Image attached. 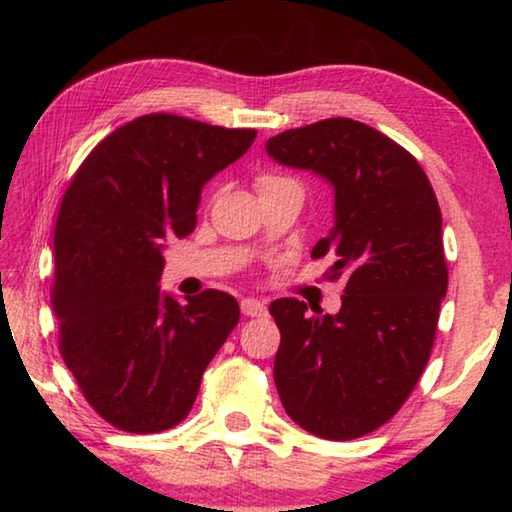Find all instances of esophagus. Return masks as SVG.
<instances>
[{"instance_id": "esophagus-1", "label": "esophagus", "mask_w": 512, "mask_h": 512, "mask_svg": "<svg viewBox=\"0 0 512 512\" xmlns=\"http://www.w3.org/2000/svg\"><path fill=\"white\" fill-rule=\"evenodd\" d=\"M241 311H244V314L250 318L266 316V302L257 300V298H244L241 300Z\"/></svg>"}]
</instances>
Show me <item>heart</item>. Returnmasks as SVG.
Masks as SVG:
<instances>
[{
  "label": "heart",
  "instance_id": "heart-1",
  "mask_svg": "<svg viewBox=\"0 0 512 512\" xmlns=\"http://www.w3.org/2000/svg\"><path fill=\"white\" fill-rule=\"evenodd\" d=\"M287 183H293V180L282 178V176H262L257 180V189H259V192H264V189H271V187H277V185H287Z\"/></svg>",
  "mask_w": 512,
  "mask_h": 512
}]
</instances>
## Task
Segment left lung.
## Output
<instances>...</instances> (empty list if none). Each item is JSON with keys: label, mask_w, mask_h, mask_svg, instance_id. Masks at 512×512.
I'll use <instances>...</instances> for the list:
<instances>
[{"label": "left lung", "mask_w": 512, "mask_h": 512, "mask_svg": "<svg viewBox=\"0 0 512 512\" xmlns=\"http://www.w3.org/2000/svg\"><path fill=\"white\" fill-rule=\"evenodd\" d=\"M266 153L334 189V225L311 257L336 255L329 277L345 280L339 314L271 302L277 393L314 436L361 438L400 411L429 361L447 293L436 194L409 151L354 119L284 131Z\"/></svg>", "instance_id": "obj_1"}]
</instances>
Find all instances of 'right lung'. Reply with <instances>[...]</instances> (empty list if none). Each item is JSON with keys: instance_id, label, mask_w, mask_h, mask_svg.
Listing matches in <instances>:
<instances>
[{"instance_id": "obj_1", "label": "right lung", "mask_w": 512, "mask_h": 512, "mask_svg": "<svg viewBox=\"0 0 512 512\" xmlns=\"http://www.w3.org/2000/svg\"><path fill=\"white\" fill-rule=\"evenodd\" d=\"M253 128L144 115L112 131L60 203L51 305L60 354L85 400L131 433L176 427L207 363L239 323L230 293L160 291L164 248L196 228L205 183L253 144Z\"/></svg>"}]
</instances>
